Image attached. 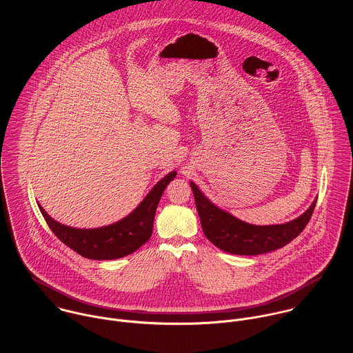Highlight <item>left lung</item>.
Listing matches in <instances>:
<instances>
[{"label": "left lung", "mask_w": 353, "mask_h": 353, "mask_svg": "<svg viewBox=\"0 0 353 353\" xmlns=\"http://www.w3.org/2000/svg\"><path fill=\"white\" fill-rule=\"evenodd\" d=\"M205 236L220 250L236 255H258L284 248L294 241L308 224L316 200L302 216L285 224L254 225L209 201L190 182Z\"/></svg>", "instance_id": "obj_1"}]
</instances>
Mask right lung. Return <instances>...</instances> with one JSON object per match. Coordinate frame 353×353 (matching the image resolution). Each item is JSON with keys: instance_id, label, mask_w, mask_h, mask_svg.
Instances as JSON below:
<instances>
[{"instance_id": "right-lung-1", "label": "right lung", "mask_w": 353, "mask_h": 353, "mask_svg": "<svg viewBox=\"0 0 353 353\" xmlns=\"http://www.w3.org/2000/svg\"><path fill=\"white\" fill-rule=\"evenodd\" d=\"M176 176L171 171L160 179L143 202L125 219L101 228H73L51 219L38 203L54 235L73 252L90 259H117L126 256L148 242L153 230L157 203L167 185Z\"/></svg>"}]
</instances>
